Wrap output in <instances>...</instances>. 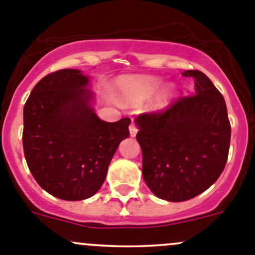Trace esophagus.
<instances>
[{"instance_id": "1", "label": "esophagus", "mask_w": 255, "mask_h": 255, "mask_svg": "<svg viewBox=\"0 0 255 255\" xmlns=\"http://www.w3.org/2000/svg\"><path fill=\"white\" fill-rule=\"evenodd\" d=\"M137 132H138V129H137V127H135L134 125H130L129 126V133H130V137H135V134H137Z\"/></svg>"}]
</instances>
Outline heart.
Listing matches in <instances>:
<instances>
[{"instance_id": "1", "label": "heart", "mask_w": 255, "mask_h": 255, "mask_svg": "<svg viewBox=\"0 0 255 255\" xmlns=\"http://www.w3.org/2000/svg\"><path fill=\"white\" fill-rule=\"evenodd\" d=\"M164 80L159 76L142 75L128 76L120 80L121 99L129 105H142L150 100L159 90L163 87ZM176 96V90L174 86H169L161 94L156 96L153 104V109L163 110L170 105L174 97Z\"/></svg>"}]
</instances>
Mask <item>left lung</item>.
Wrapping results in <instances>:
<instances>
[{
	"mask_svg": "<svg viewBox=\"0 0 255 255\" xmlns=\"http://www.w3.org/2000/svg\"><path fill=\"white\" fill-rule=\"evenodd\" d=\"M195 80L191 96L164 112L134 120L143 154V179L159 199L181 202L206 191L225 169L231 125L223 96L204 73L186 70Z\"/></svg>",
	"mask_w": 255,
	"mask_h": 255,
	"instance_id": "obj_1",
	"label": "left lung"
}]
</instances>
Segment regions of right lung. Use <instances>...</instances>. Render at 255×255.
Returning <instances> with one entry per match:
<instances>
[{
  "instance_id": "obj_1",
  "label": "right lung",
  "mask_w": 255,
  "mask_h": 255,
  "mask_svg": "<svg viewBox=\"0 0 255 255\" xmlns=\"http://www.w3.org/2000/svg\"><path fill=\"white\" fill-rule=\"evenodd\" d=\"M90 76L63 69L44 76L23 110V150L42 189L58 199L79 201L104 184L130 120L105 122L95 113Z\"/></svg>"
}]
</instances>
